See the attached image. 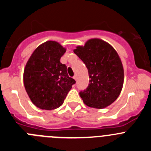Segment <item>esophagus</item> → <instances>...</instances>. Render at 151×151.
<instances>
[{
    "label": "esophagus",
    "mask_w": 151,
    "mask_h": 151,
    "mask_svg": "<svg viewBox=\"0 0 151 151\" xmlns=\"http://www.w3.org/2000/svg\"><path fill=\"white\" fill-rule=\"evenodd\" d=\"M73 78H74V79L76 80H76H77V76H76H76H74Z\"/></svg>",
    "instance_id": "34e87169"
}]
</instances>
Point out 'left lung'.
<instances>
[{"label": "left lung", "mask_w": 151, "mask_h": 151, "mask_svg": "<svg viewBox=\"0 0 151 151\" xmlns=\"http://www.w3.org/2000/svg\"><path fill=\"white\" fill-rule=\"evenodd\" d=\"M73 51L88 70V86L79 92L83 102L97 109L111 104L120 94L124 82L123 66L115 49L106 41L93 38Z\"/></svg>", "instance_id": "8db88e82"}]
</instances>
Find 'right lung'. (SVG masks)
Instances as JSON below:
<instances>
[{"label": "right lung", "mask_w": 151, "mask_h": 151, "mask_svg": "<svg viewBox=\"0 0 151 151\" xmlns=\"http://www.w3.org/2000/svg\"><path fill=\"white\" fill-rule=\"evenodd\" d=\"M66 49L58 42L46 41L33 52L24 69L23 82L32 102L42 110H51L63 104L76 81L60 63Z\"/></svg>", "instance_id": "obj_1"}]
</instances>
